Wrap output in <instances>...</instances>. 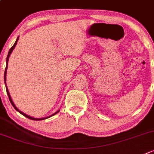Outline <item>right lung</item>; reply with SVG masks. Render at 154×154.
<instances>
[{
  "mask_svg": "<svg viewBox=\"0 0 154 154\" xmlns=\"http://www.w3.org/2000/svg\"><path fill=\"white\" fill-rule=\"evenodd\" d=\"M18 39H19V37H18L17 38V39H16V42H15V44H14V45L12 46V47H11V49L10 50H9V53H8V55H7V57H6V69H5V72H4V83H5V86H6V93H7V95H8V96H9V101H10V102H11V104H12V105L14 107V108L15 109V110H17V111L18 112H20V114H22V115L23 116H24L25 117H26V118H28V119H32V120H35V121H40V120H44V119H48V118H50V117H51V116H54V115H55V114L56 113H58V112L60 111V110H57L56 112H54L53 114H52V115H50V116H47V117H44V118H34V117H32V116H28V115H26V114H25L24 112H21L20 111V110H19L18 108H17V107L15 105V104H14V102H13V101H12V98H11V96H10V94H9V90H8V88H7V87H6V71H7V67H8V61H9V56H10V55H11V53H12V51H13V50L14 49H15V46H16V44H17V43H18Z\"/></svg>",
  "mask_w": 154,
  "mask_h": 154,
  "instance_id": "add662e5",
  "label": "right lung"
}]
</instances>
